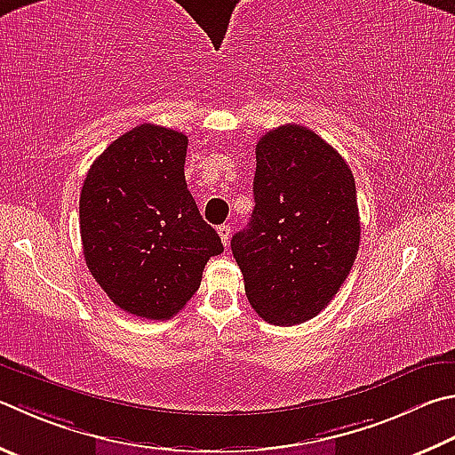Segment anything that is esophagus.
Here are the masks:
<instances>
[{"label": "esophagus", "mask_w": 455, "mask_h": 455, "mask_svg": "<svg viewBox=\"0 0 455 455\" xmlns=\"http://www.w3.org/2000/svg\"><path fill=\"white\" fill-rule=\"evenodd\" d=\"M217 230H219V236H220L222 244L228 246V243H230V225H220Z\"/></svg>", "instance_id": "obj_1"}]
</instances>
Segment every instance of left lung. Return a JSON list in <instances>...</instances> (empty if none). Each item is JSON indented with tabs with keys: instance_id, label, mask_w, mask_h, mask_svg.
<instances>
[{
	"instance_id": "8db88e82",
	"label": "left lung",
	"mask_w": 455,
	"mask_h": 455,
	"mask_svg": "<svg viewBox=\"0 0 455 455\" xmlns=\"http://www.w3.org/2000/svg\"><path fill=\"white\" fill-rule=\"evenodd\" d=\"M254 211L230 241L246 299L270 324H302L328 307L358 254L356 183L314 131L283 125L256 143Z\"/></svg>"
}]
</instances>
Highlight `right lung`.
Masks as SVG:
<instances>
[{
  "instance_id": "right-lung-1",
  "label": "right lung",
  "mask_w": 455,
  "mask_h": 455,
  "mask_svg": "<svg viewBox=\"0 0 455 455\" xmlns=\"http://www.w3.org/2000/svg\"><path fill=\"white\" fill-rule=\"evenodd\" d=\"M187 135L139 125L105 148L85 177L79 228L87 268L115 307L167 320L199 291L220 236L185 180Z\"/></svg>"
}]
</instances>
